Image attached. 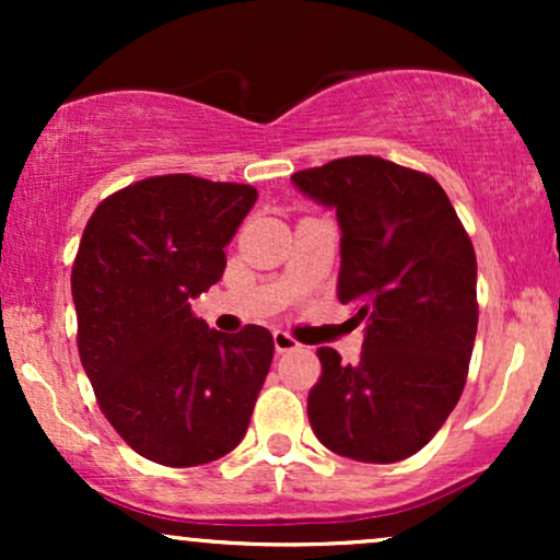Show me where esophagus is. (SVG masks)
Listing matches in <instances>:
<instances>
[{"mask_svg":"<svg viewBox=\"0 0 560 560\" xmlns=\"http://www.w3.org/2000/svg\"><path fill=\"white\" fill-rule=\"evenodd\" d=\"M273 347L279 355H284V352H294L300 350V342L294 337H289L287 331H273Z\"/></svg>","mask_w":560,"mask_h":560,"instance_id":"1","label":"esophagus"}]
</instances>
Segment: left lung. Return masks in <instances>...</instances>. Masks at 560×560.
<instances>
[{"mask_svg":"<svg viewBox=\"0 0 560 560\" xmlns=\"http://www.w3.org/2000/svg\"><path fill=\"white\" fill-rule=\"evenodd\" d=\"M337 210V294L365 324L355 365L320 347L307 419L331 453L395 464L419 453L464 392L477 337V255L440 184L374 155L298 171Z\"/></svg>","mask_w":560,"mask_h":560,"instance_id":"8db88e82","label":"left lung"}]
</instances>
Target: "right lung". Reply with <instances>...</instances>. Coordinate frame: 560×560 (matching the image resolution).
<instances>
[{"label":"right lung","instance_id":"1","mask_svg":"<svg viewBox=\"0 0 560 560\" xmlns=\"http://www.w3.org/2000/svg\"><path fill=\"white\" fill-rule=\"evenodd\" d=\"M258 189L152 176L96 205L70 289L79 355L105 419L147 460L186 468L242 442L273 361L262 326L208 329L189 300L226 268Z\"/></svg>","mask_w":560,"mask_h":560}]
</instances>
